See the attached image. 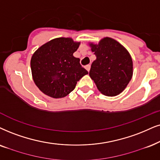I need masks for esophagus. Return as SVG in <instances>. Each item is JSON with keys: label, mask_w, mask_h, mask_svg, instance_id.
<instances>
[{"label": "esophagus", "mask_w": 160, "mask_h": 160, "mask_svg": "<svg viewBox=\"0 0 160 160\" xmlns=\"http://www.w3.org/2000/svg\"><path fill=\"white\" fill-rule=\"evenodd\" d=\"M85 68H86V69L88 71V72H89L90 71V68H91V66L90 65H87L85 66Z\"/></svg>", "instance_id": "1"}]
</instances>
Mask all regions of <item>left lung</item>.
<instances>
[{
    "label": "left lung",
    "mask_w": 160,
    "mask_h": 160,
    "mask_svg": "<svg viewBox=\"0 0 160 160\" xmlns=\"http://www.w3.org/2000/svg\"><path fill=\"white\" fill-rule=\"evenodd\" d=\"M96 60L90 78L102 94L114 97L122 92L133 75V61L128 50L116 40L104 38L98 44L89 43Z\"/></svg>",
    "instance_id": "8db88e82"
}]
</instances>
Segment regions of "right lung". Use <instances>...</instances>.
<instances>
[{"label": "right lung", "instance_id": "1", "mask_svg": "<svg viewBox=\"0 0 160 160\" xmlns=\"http://www.w3.org/2000/svg\"><path fill=\"white\" fill-rule=\"evenodd\" d=\"M80 44L71 38H54L32 54V78L43 94L53 98H64L88 74L80 64V59L73 56Z\"/></svg>", "mask_w": 160, "mask_h": 160}]
</instances>
